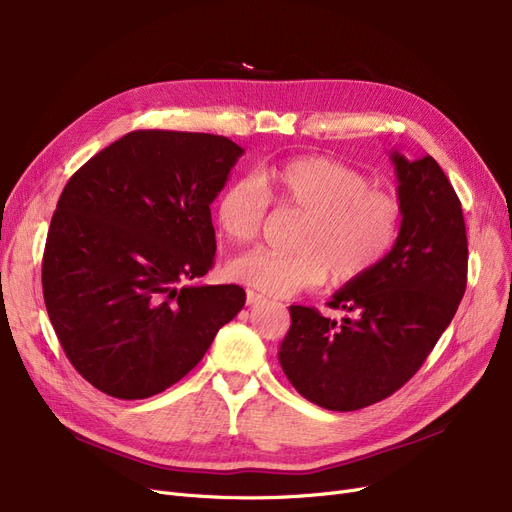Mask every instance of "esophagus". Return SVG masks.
I'll return each instance as SVG.
<instances>
[{
  "label": "esophagus",
  "instance_id": "34e87169",
  "mask_svg": "<svg viewBox=\"0 0 512 512\" xmlns=\"http://www.w3.org/2000/svg\"><path fill=\"white\" fill-rule=\"evenodd\" d=\"M265 297L255 293V291H247V305H257V303H263Z\"/></svg>",
  "mask_w": 512,
  "mask_h": 512
}]
</instances>
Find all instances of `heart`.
I'll list each match as a JSON object with an SVG mask.
<instances>
[{
    "label": "heart",
    "instance_id": "heart-1",
    "mask_svg": "<svg viewBox=\"0 0 512 512\" xmlns=\"http://www.w3.org/2000/svg\"><path fill=\"white\" fill-rule=\"evenodd\" d=\"M270 203L303 215L293 249L249 251L228 263V276L274 297L364 278L387 259L402 232L404 207L397 194L372 188L370 177L328 157H299L238 177L217 201V226L232 242H253Z\"/></svg>",
    "mask_w": 512,
    "mask_h": 512
}]
</instances>
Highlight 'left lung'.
Wrapping results in <instances>:
<instances>
[{"label": "left lung", "instance_id": "obj_1", "mask_svg": "<svg viewBox=\"0 0 512 512\" xmlns=\"http://www.w3.org/2000/svg\"><path fill=\"white\" fill-rule=\"evenodd\" d=\"M402 232L379 268L332 295L324 318L291 305V328L278 360L311 404L335 412L372 406L404 387L456 314L466 288L469 244L458 196L433 157L391 152Z\"/></svg>", "mask_w": 512, "mask_h": 512}]
</instances>
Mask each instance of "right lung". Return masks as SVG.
Masks as SVG:
<instances>
[{
    "mask_svg": "<svg viewBox=\"0 0 512 512\" xmlns=\"http://www.w3.org/2000/svg\"><path fill=\"white\" fill-rule=\"evenodd\" d=\"M242 152L213 133L140 129L66 182L43 251V301L66 358L102 393L165 391L244 307L236 284H186L213 268L211 203Z\"/></svg>",
    "mask_w": 512,
    "mask_h": 512,
    "instance_id": "obj_1",
    "label": "right lung"
}]
</instances>
